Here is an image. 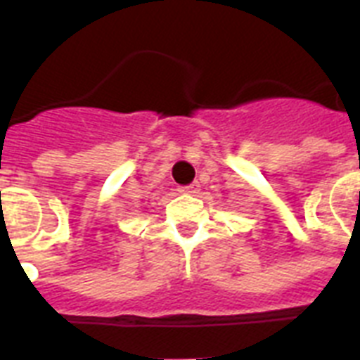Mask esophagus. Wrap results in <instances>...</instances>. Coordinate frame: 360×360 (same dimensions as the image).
Here are the masks:
<instances>
[{
  "label": "esophagus",
  "instance_id": "obj_1",
  "mask_svg": "<svg viewBox=\"0 0 360 360\" xmlns=\"http://www.w3.org/2000/svg\"><path fill=\"white\" fill-rule=\"evenodd\" d=\"M198 190H200V185H198V183H192V185L181 186V192H185V194H195Z\"/></svg>",
  "mask_w": 360,
  "mask_h": 360
}]
</instances>
